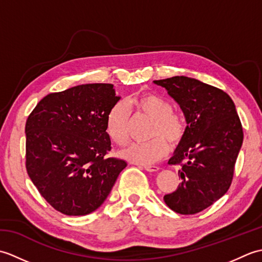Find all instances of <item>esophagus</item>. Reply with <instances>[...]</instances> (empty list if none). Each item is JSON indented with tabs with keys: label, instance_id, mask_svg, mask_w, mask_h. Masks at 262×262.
Returning a JSON list of instances; mask_svg holds the SVG:
<instances>
[{
	"label": "esophagus",
	"instance_id": "1",
	"mask_svg": "<svg viewBox=\"0 0 262 262\" xmlns=\"http://www.w3.org/2000/svg\"><path fill=\"white\" fill-rule=\"evenodd\" d=\"M143 168L148 172H157L160 170V168L157 165H143Z\"/></svg>",
	"mask_w": 262,
	"mask_h": 262
}]
</instances>
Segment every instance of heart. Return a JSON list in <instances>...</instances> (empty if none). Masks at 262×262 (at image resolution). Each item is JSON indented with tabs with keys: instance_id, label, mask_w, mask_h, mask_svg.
Listing matches in <instances>:
<instances>
[{
	"instance_id": "obj_1",
	"label": "heart",
	"mask_w": 262,
	"mask_h": 262,
	"mask_svg": "<svg viewBox=\"0 0 262 262\" xmlns=\"http://www.w3.org/2000/svg\"><path fill=\"white\" fill-rule=\"evenodd\" d=\"M128 108L134 109L152 119L149 129L151 141L132 143L120 151V157L140 164H152L164 158L171 147H177L186 135L187 126L183 116L172 110L168 99L158 93L148 92L127 101ZM128 122L129 110L124 103H116L110 108L105 118V130L111 141L118 145L128 142ZM169 144H168L167 143Z\"/></svg>"
}]
</instances>
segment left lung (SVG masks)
Instances as JSON below:
<instances>
[{"label":"left lung","mask_w":262,"mask_h":262,"mask_svg":"<svg viewBox=\"0 0 262 262\" xmlns=\"http://www.w3.org/2000/svg\"><path fill=\"white\" fill-rule=\"evenodd\" d=\"M180 104L186 135L169 164L181 165V183L164 202L178 214H197L223 197L234 176L243 142L235 105L219 88L187 76L154 81Z\"/></svg>","instance_id":"left-lung-1"}]
</instances>
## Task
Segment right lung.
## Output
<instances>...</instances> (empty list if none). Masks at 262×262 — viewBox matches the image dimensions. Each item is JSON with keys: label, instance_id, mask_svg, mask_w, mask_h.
<instances>
[{"label": "right lung", "instance_id": "right-lung-1", "mask_svg": "<svg viewBox=\"0 0 262 262\" xmlns=\"http://www.w3.org/2000/svg\"><path fill=\"white\" fill-rule=\"evenodd\" d=\"M113 84L93 83L49 93L26 122V169L59 213L82 216L103 204L124 160L108 158L105 118L119 101Z\"/></svg>", "mask_w": 262, "mask_h": 262}]
</instances>
